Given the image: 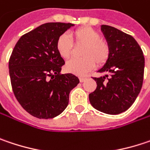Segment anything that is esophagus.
I'll return each instance as SVG.
<instances>
[{"label": "esophagus", "instance_id": "1", "mask_svg": "<svg viewBox=\"0 0 150 150\" xmlns=\"http://www.w3.org/2000/svg\"><path fill=\"white\" fill-rule=\"evenodd\" d=\"M79 80H80L81 83H83V82H84V81L86 80V78H84V77H79Z\"/></svg>", "mask_w": 150, "mask_h": 150}]
</instances>
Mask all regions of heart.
<instances>
[{"label": "heart", "instance_id": "b5f03b06", "mask_svg": "<svg viewBox=\"0 0 150 150\" xmlns=\"http://www.w3.org/2000/svg\"><path fill=\"white\" fill-rule=\"evenodd\" d=\"M77 46H83L81 51L80 59H72L66 65L67 71L74 74H84L90 71L95 62L97 65L104 64L109 57L110 49L107 42L102 40L101 35L91 27H81L71 33ZM56 49L65 59L73 54L74 44L67 34H62L56 42Z\"/></svg>", "mask_w": 150, "mask_h": 150}]
</instances>
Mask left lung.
<instances>
[{"label": "left lung", "mask_w": 150, "mask_h": 150, "mask_svg": "<svg viewBox=\"0 0 150 150\" xmlns=\"http://www.w3.org/2000/svg\"><path fill=\"white\" fill-rule=\"evenodd\" d=\"M109 46V57L94 78L97 87L89 95L91 106L100 112L119 114L126 111L142 89L144 72L143 51L132 36L114 27L101 25Z\"/></svg>", "instance_id": "1"}]
</instances>
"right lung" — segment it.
<instances>
[{
    "mask_svg": "<svg viewBox=\"0 0 150 150\" xmlns=\"http://www.w3.org/2000/svg\"><path fill=\"white\" fill-rule=\"evenodd\" d=\"M71 23H46L23 35L9 59L14 96L22 108L38 119H52L63 112L70 91L79 83L71 73L60 74L63 58L56 49L58 38Z\"/></svg>",
    "mask_w": 150,
    "mask_h": 150,
    "instance_id": "1",
    "label": "right lung"
}]
</instances>
